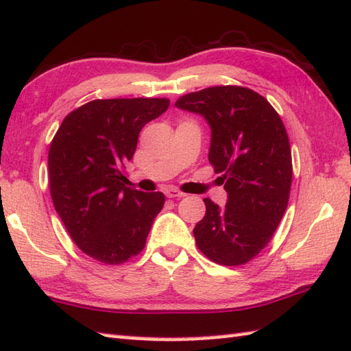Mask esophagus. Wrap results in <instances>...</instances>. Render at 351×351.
I'll return each instance as SVG.
<instances>
[{"label": "esophagus", "mask_w": 351, "mask_h": 351, "mask_svg": "<svg viewBox=\"0 0 351 351\" xmlns=\"http://www.w3.org/2000/svg\"><path fill=\"white\" fill-rule=\"evenodd\" d=\"M164 193H165V196H167V197H182V196H186V195H184L182 192H180V190L175 189V187L165 189Z\"/></svg>", "instance_id": "1"}]
</instances>
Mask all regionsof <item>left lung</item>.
I'll use <instances>...</instances> for the list:
<instances>
[{
	"label": "left lung",
	"mask_w": 351,
	"mask_h": 351,
	"mask_svg": "<svg viewBox=\"0 0 351 351\" xmlns=\"http://www.w3.org/2000/svg\"><path fill=\"white\" fill-rule=\"evenodd\" d=\"M175 106L207 119L208 161L228 195L226 207L204 199L196 245L216 264H245L269 244L289 204L293 165L282 119L263 95L241 86L202 88Z\"/></svg>",
	"instance_id": "left-lung-1"
}]
</instances>
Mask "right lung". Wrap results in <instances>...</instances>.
<instances>
[{"label": "right lung", "mask_w": 351, "mask_h": 351, "mask_svg": "<svg viewBox=\"0 0 351 351\" xmlns=\"http://www.w3.org/2000/svg\"><path fill=\"white\" fill-rule=\"evenodd\" d=\"M167 98L93 99L62 119L49 149L50 195L70 238L88 256L118 265L143 252L161 192L125 187V162L143 127Z\"/></svg>", "instance_id": "1"}]
</instances>
